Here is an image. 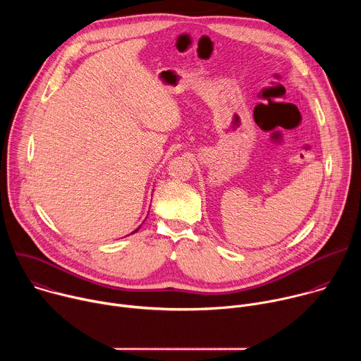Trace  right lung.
<instances>
[{
  "instance_id": "add662e5",
  "label": "right lung",
  "mask_w": 361,
  "mask_h": 361,
  "mask_svg": "<svg viewBox=\"0 0 361 361\" xmlns=\"http://www.w3.org/2000/svg\"><path fill=\"white\" fill-rule=\"evenodd\" d=\"M138 228H140V227H138ZM138 228H137V230H135V231H133V233H137V231H138Z\"/></svg>"
}]
</instances>
